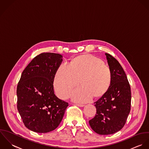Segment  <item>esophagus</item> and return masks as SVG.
<instances>
[{
	"instance_id": "34e87169",
	"label": "esophagus",
	"mask_w": 149,
	"mask_h": 149,
	"mask_svg": "<svg viewBox=\"0 0 149 149\" xmlns=\"http://www.w3.org/2000/svg\"><path fill=\"white\" fill-rule=\"evenodd\" d=\"M75 105L78 107H83L85 106L84 104H75Z\"/></svg>"
}]
</instances>
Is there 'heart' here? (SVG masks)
I'll use <instances>...</instances> for the list:
<instances>
[{
    "label": "heart",
    "instance_id": "heart-1",
    "mask_svg": "<svg viewBox=\"0 0 149 149\" xmlns=\"http://www.w3.org/2000/svg\"><path fill=\"white\" fill-rule=\"evenodd\" d=\"M71 94L73 101L85 102L104 94L109 89L112 74L110 68L100 59L85 55L72 60L70 64L62 63L58 68L54 79V86L61 98L69 97L71 91L78 85Z\"/></svg>",
    "mask_w": 149,
    "mask_h": 149
}]
</instances>
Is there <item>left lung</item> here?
Masks as SVG:
<instances>
[{
  "label": "left lung",
  "instance_id": "left-lung-1",
  "mask_svg": "<svg viewBox=\"0 0 149 149\" xmlns=\"http://www.w3.org/2000/svg\"><path fill=\"white\" fill-rule=\"evenodd\" d=\"M112 80L107 91L94 102L96 115L89 120L92 130L100 135L113 134L125 125L131 110V88L119 61L105 53Z\"/></svg>",
  "mask_w": 149,
  "mask_h": 149
}]
</instances>
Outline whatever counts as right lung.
<instances>
[{"label": "right lung", "mask_w": 149, "mask_h": 149, "mask_svg": "<svg viewBox=\"0 0 149 149\" xmlns=\"http://www.w3.org/2000/svg\"><path fill=\"white\" fill-rule=\"evenodd\" d=\"M62 55L42 53L23 71L17 85V108L26 128L38 133L56 129L68 103L58 98L54 79L63 61Z\"/></svg>", "instance_id": "add662e5"}]
</instances>
